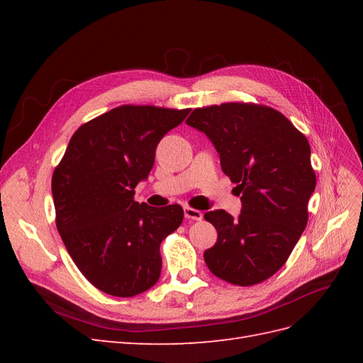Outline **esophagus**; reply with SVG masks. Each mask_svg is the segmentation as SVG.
I'll use <instances>...</instances> for the list:
<instances>
[{"mask_svg": "<svg viewBox=\"0 0 363 363\" xmlns=\"http://www.w3.org/2000/svg\"><path fill=\"white\" fill-rule=\"evenodd\" d=\"M184 218L186 219H191V221H201L203 213L200 211H196V208L184 207Z\"/></svg>", "mask_w": 363, "mask_h": 363, "instance_id": "esophagus-1", "label": "esophagus"}]
</instances>
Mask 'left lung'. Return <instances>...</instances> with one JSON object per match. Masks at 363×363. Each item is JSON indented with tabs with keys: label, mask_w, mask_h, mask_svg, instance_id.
I'll list each match as a JSON object with an SVG mask.
<instances>
[{
	"label": "left lung",
	"mask_w": 363,
	"mask_h": 363,
	"mask_svg": "<svg viewBox=\"0 0 363 363\" xmlns=\"http://www.w3.org/2000/svg\"><path fill=\"white\" fill-rule=\"evenodd\" d=\"M186 124L212 140L227 177L236 183L242 211L204 213L218 232L204 251L207 268L236 286L274 276L307 225L316 175L307 138L279 111L255 103L194 108Z\"/></svg>",
	"instance_id": "1"
}]
</instances>
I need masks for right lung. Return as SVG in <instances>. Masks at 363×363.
Returning a JSON list of instances; mask_svg holds the SVG:
<instances>
[{
	"label": "right lung",
	"mask_w": 363,
	"mask_h": 363,
	"mask_svg": "<svg viewBox=\"0 0 363 363\" xmlns=\"http://www.w3.org/2000/svg\"><path fill=\"white\" fill-rule=\"evenodd\" d=\"M191 108L118 106L77 128L52 172L56 225L77 268L113 296H135L160 277L162 240L183 223L180 204L150 207L135 188L156 147Z\"/></svg>",
	"instance_id": "1"
}]
</instances>
